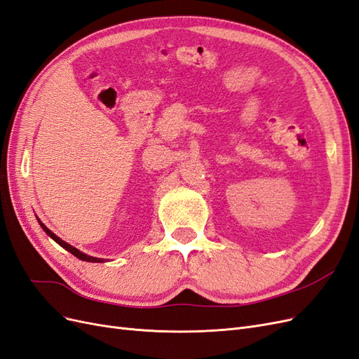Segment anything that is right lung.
Returning a JSON list of instances; mask_svg holds the SVG:
<instances>
[{
	"label": "right lung",
	"instance_id": "obj_1",
	"mask_svg": "<svg viewBox=\"0 0 359 359\" xmlns=\"http://www.w3.org/2000/svg\"><path fill=\"white\" fill-rule=\"evenodd\" d=\"M39 223H40V226L43 227V231H45L50 238H52V240L53 241H55V243H58L62 248H66L67 250V252H70L72 255H74L76 257H78V259H81V260H86V262H103V260L102 259H99V257H93V256H88V255H85V253H82V252H79V250L78 248H74V247H72L70 244H67L66 241H62V240H60V238L55 235V233H52L49 229H48V227L45 226V224H43L40 220H39Z\"/></svg>",
	"mask_w": 359,
	"mask_h": 359
}]
</instances>
